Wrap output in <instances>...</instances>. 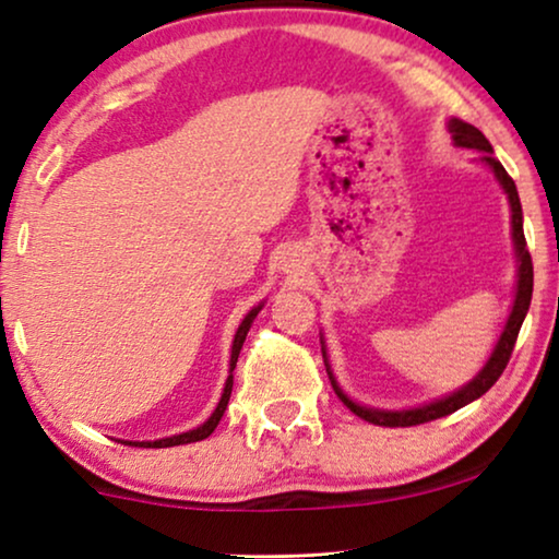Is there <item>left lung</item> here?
I'll use <instances>...</instances> for the list:
<instances>
[{"label":"left lung","instance_id":"8db88e82","mask_svg":"<svg viewBox=\"0 0 559 559\" xmlns=\"http://www.w3.org/2000/svg\"><path fill=\"white\" fill-rule=\"evenodd\" d=\"M448 132L453 134L455 147H465V150L480 152V157H478L480 165H486L488 170L493 173V178L499 180L501 190L509 198L511 241H514V254H516L514 302H511L507 323H503V331L499 335V341H496L491 356H488V361L484 364V369H480L476 377L468 381V384H463L461 389H455V392L440 396V400L419 404V407H409V409H377V407H366V404H358V402L350 400V396L343 392L341 384L333 377L331 364H328V354H325V341H323V335H320V346H323L325 369H328V377H331V384L335 389V394L341 396V402L346 404V407L354 412V415H358V417L366 419V423H371V425H381V427L423 425V423H430V419L453 415L455 409H461V407H465V404H471L473 400H478V396H484L488 389L496 384V379L501 377L503 369H507V364H509V358H511V350H514L519 328H522L524 318H526V310H530V302H532L534 270H532L530 249H526V239H524V216H522V203H519V193H516L514 180L509 178V173L503 170V165L493 157L491 142L486 140L480 129L468 124V121L450 119L448 121Z\"/></svg>","mask_w":559,"mask_h":559}]
</instances>
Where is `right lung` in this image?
Returning <instances> with one entry per match:
<instances>
[{
	"instance_id": "add662e5",
	"label": "right lung",
	"mask_w": 559,
	"mask_h": 559,
	"mask_svg": "<svg viewBox=\"0 0 559 559\" xmlns=\"http://www.w3.org/2000/svg\"><path fill=\"white\" fill-rule=\"evenodd\" d=\"M264 308V302H259L257 308H251L247 312V318L241 320V325L236 328V335H234V343H231V361H228V379H226V386H224V394H221V400L216 404V409H213V415L205 419L203 425H198L195 430H188V432H180V435H173V438H159V440H121L124 445H134V448H173V445H188V442H198V440H205L209 435L216 430L221 417H224V412L228 407V400H231V389H234V369H236V361H239V354H241V346L243 341H247V333L251 323H254V318L259 316V310Z\"/></svg>"
}]
</instances>
